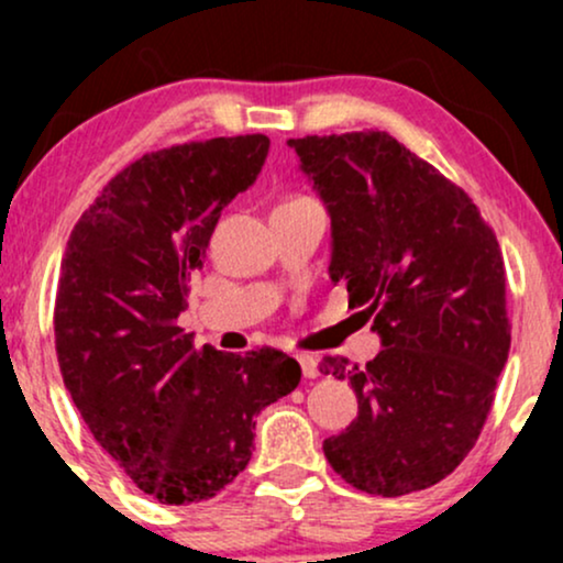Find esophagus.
I'll use <instances>...</instances> for the list:
<instances>
[{"instance_id":"esophagus-1","label":"esophagus","mask_w":563,"mask_h":563,"mask_svg":"<svg viewBox=\"0 0 563 563\" xmlns=\"http://www.w3.org/2000/svg\"><path fill=\"white\" fill-rule=\"evenodd\" d=\"M299 365H301V373L303 378H318L320 371H318V360L312 357V354H299Z\"/></svg>"}]
</instances>
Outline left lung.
Wrapping results in <instances>:
<instances>
[{
    "instance_id": "left-lung-1",
    "label": "left lung",
    "mask_w": 563,
    "mask_h": 563,
    "mask_svg": "<svg viewBox=\"0 0 563 563\" xmlns=\"http://www.w3.org/2000/svg\"><path fill=\"white\" fill-rule=\"evenodd\" d=\"M331 217V283L363 309L380 352L349 380L357 418L322 442L341 479L399 497L452 474L474 448L506 367V267L471 198L386 132L288 140Z\"/></svg>"
}]
</instances>
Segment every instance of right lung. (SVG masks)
Here are the masks:
<instances>
[{
  "label": "right lung",
  "mask_w": 563,
  "mask_h": 563,
  "mask_svg": "<svg viewBox=\"0 0 563 563\" xmlns=\"http://www.w3.org/2000/svg\"><path fill=\"white\" fill-rule=\"evenodd\" d=\"M267 153L264 134L147 153L102 187L63 254V384L100 448L166 506L228 487L249 466L256 416L301 380L277 349H196L177 325L219 214Z\"/></svg>",
  "instance_id": "1"
}]
</instances>
